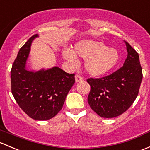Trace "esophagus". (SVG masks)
<instances>
[{
    "label": "esophagus",
    "instance_id": "34e87169",
    "mask_svg": "<svg viewBox=\"0 0 150 150\" xmlns=\"http://www.w3.org/2000/svg\"><path fill=\"white\" fill-rule=\"evenodd\" d=\"M75 80H76V82H80V81H84V78H83L81 76L77 74L75 76Z\"/></svg>",
    "mask_w": 150,
    "mask_h": 150
}]
</instances>
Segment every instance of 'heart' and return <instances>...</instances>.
Listing matches in <instances>:
<instances>
[{
  "instance_id": "heart-1",
  "label": "heart",
  "mask_w": 150,
  "mask_h": 150,
  "mask_svg": "<svg viewBox=\"0 0 150 150\" xmlns=\"http://www.w3.org/2000/svg\"><path fill=\"white\" fill-rule=\"evenodd\" d=\"M63 55L73 64H77V57L85 60V69L91 75L98 76L110 71L119 60V53L113 47H108L100 41L84 40L76 43L74 50L64 49Z\"/></svg>"
}]
</instances>
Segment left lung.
<instances>
[{
    "mask_svg": "<svg viewBox=\"0 0 150 150\" xmlns=\"http://www.w3.org/2000/svg\"><path fill=\"white\" fill-rule=\"evenodd\" d=\"M124 42L128 55L123 66L107 76L86 80L91 86L88 103L103 118H114L127 110L137 98L141 85L142 69L139 54Z\"/></svg>",
    "mask_w": 150,
    "mask_h": 150,
    "instance_id": "1",
    "label": "left lung"
}]
</instances>
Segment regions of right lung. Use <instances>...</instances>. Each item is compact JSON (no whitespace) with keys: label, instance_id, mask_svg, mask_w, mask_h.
<instances>
[{"label":"right lung","instance_id":"1","mask_svg":"<svg viewBox=\"0 0 150 150\" xmlns=\"http://www.w3.org/2000/svg\"><path fill=\"white\" fill-rule=\"evenodd\" d=\"M34 35L20 48L11 71V92L21 110L32 119L47 121L62 109L66 96L75 83L74 74L60 68L38 71L26 69Z\"/></svg>","mask_w":150,"mask_h":150}]
</instances>
